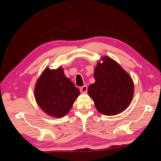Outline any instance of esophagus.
Instances as JSON below:
<instances>
[{
  "label": "esophagus",
  "instance_id": "1",
  "mask_svg": "<svg viewBox=\"0 0 161 161\" xmlns=\"http://www.w3.org/2000/svg\"><path fill=\"white\" fill-rule=\"evenodd\" d=\"M80 91L81 93H86V92H87V86L84 85L83 86H81L80 89Z\"/></svg>",
  "mask_w": 161,
  "mask_h": 161
}]
</instances>
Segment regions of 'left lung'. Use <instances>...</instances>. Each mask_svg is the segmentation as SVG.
I'll return each instance as SVG.
<instances>
[{
  "label": "left lung",
  "mask_w": 161,
  "mask_h": 161,
  "mask_svg": "<svg viewBox=\"0 0 161 161\" xmlns=\"http://www.w3.org/2000/svg\"><path fill=\"white\" fill-rule=\"evenodd\" d=\"M95 69V83L88 88V94L99 113L114 115L124 111L133 98L134 86L128 73L108 56L101 58Z\"/></svg>",
  "instance_id": "left-lung-1"
}]
</instances>
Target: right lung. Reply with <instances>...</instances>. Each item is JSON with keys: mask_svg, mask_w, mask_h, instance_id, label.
<instances>
[{"mask_svg": "<svg viewBox=\"0 0 161 161\" xmlns=\"http://www.w3.org/2000/svg\"><path fill=\"white\" fill-rule=\"evenodd\" d=\"M80 95L79 89L67 78L62 67H46L37 79L34 96L39 107L48 115L62 118L72 108Z\"/></svg>", "mask_w": 161, "mask_h": 161, "instance_id": "1", "label": "right lung"}]
</instances>
